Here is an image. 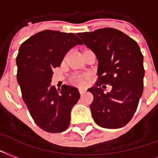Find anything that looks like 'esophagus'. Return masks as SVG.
<instances>
[{"label":"esophagus","mask_w":158,"mask_h":158,"mask_svg":"<svg viewBox=\"0 0 158 158\" xmlns=\"http://www.w3.org/2000/svg\"><path fill=\"white\" fill-rule=\"evenodd\" d=\"M79 93H80L81 95H82V94H84V93H86V90L83 89V88H80V89H79Z\"/></svg>","instance_id":"34e87169"}]
</instances>
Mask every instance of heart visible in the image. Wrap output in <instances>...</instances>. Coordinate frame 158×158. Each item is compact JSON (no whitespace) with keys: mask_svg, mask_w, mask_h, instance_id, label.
Masks as SVG:
<instances>
[{"mask_svg":"<svg viewBox=\"0 0 158 158\" xmlns=\"http://www.w3.org/2000/svg\"><path fill=\"white\" fill-rule=\"evenodd\" d=\"M85 77H82V76H77L74 79L75 83H77V85H80V86H83L84 84L86 83V81H85Z\"/></svg>","mask_w":158,"mask_h":158,"instance_id":"b5f03b06","label":"heart"}]
</instances>
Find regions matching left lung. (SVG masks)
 <instances>
[{"instance_id": "1", "label": "left lung", "mask_w": 158, "mask_h": 158, "mask_svg": "<svg viewBox=\"0 0 158 158\" xmlns=\"http://www.w3.org/2000/svg\"><path fill=\"white\" fill-rule=\"evenodd\" d=\"M77 35L98 61V81L88 89L93 95L90 109L94 121L107 129L125 126L135 114L143 93L145 70L140 47L125 33L111 27ZM103 84L111 85L112 90L104 93Z\"/></svg>"}]
</instances>
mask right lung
<instances>
[{"label":"right lung","mask_w":158,"mask_h":158,"mask_svg":"<svg viewBox=\"0 0 158 158\" xmlns=\"http://www.w3.org/2000/svg\"><path fill=\"white\" fill-rule=\"evenodd\" d=\"M77 44L82 43L74 33L44 30L19 48L17 79L23 99L37 125L47 132L67 129L71 109L80 98L77 87L63 85L57 90L50 83L53 69L59 67L65 54Z\"/></svg>","instance_id":"1"}]
</instances>
